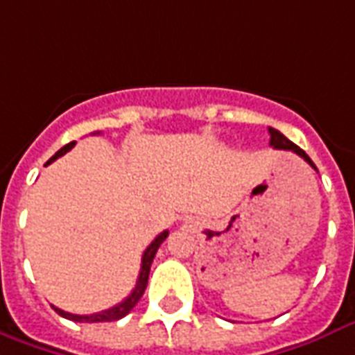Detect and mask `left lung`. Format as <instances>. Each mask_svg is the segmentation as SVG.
I'll return each instance as SVG.
<instances>
[{"label": "left lung", "mask_w": 355, "mask_h": 355, "mask_svg": "<svg viewBox=\"0 0 355 355\" xmlns=\"http://www.w3.org/2000/svg\"><path fill=\"white\" fill-rule=\"evenodd\" d=\"M268 133H270V146L272 148H276V150H289V152H293V153H298V155H300V157L304 159L306 163H309L313 168L317 170V166H315V163H313L311 159H309V155H307L304 150H300V148L296 146L295 142H291V140L287 139L285 135L279 133V131L274 128H268Z\"/></svg>", "instance_id": "1"}]
</instances>
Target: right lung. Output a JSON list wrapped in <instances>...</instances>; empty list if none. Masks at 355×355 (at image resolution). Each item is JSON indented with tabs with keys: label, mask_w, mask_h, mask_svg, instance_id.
I'll use <instances>...</instances> for the list:
<instances>
[{
	"label": "right lung",
	"mask_w": 355,
	"mask_h": 355,
	"mask_svg": "<svg viewBox=\"0 0 355 355\" xmlns=\"http://www.w3.org/2000/svg\"><path fill=\"white\" fill-rule=\"evenodd\" d=\"M73 144H76V142H68L66 146L60 148L59 152L55 153L53 157L49 159L48 163H46V166L53 163L55 159L62 157L66 152H70V150L73 148ZM166 237H168V232H163L161 235H157V237L153 239L152 244H150V246L144 250V254H142V263H140V274H139V279H137V285H135V289L131 291V295H129L125 300L120 302L118 306L111 307V309H105V311H101V313H94V315H73V313H66L55 306H53V309L59 313L60 317L68 318V320H76V322H112V320H120V318H123L129 311H131V309H133L135 306H137V302H139L140 298H142V295H144V291H146V285H148V276H150V266H152V263H153V257H155L159 246L163 244V241Z\"/></svg>",
	"instance_id": "1"
}]
</instances>
